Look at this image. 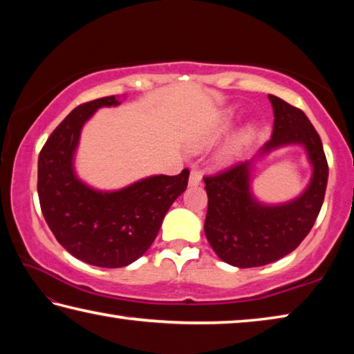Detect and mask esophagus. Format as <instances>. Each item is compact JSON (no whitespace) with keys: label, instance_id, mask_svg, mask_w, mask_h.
Returning a JSON list of instances; mask_svg holds the SVG:
<instances>
[{"label":"esophagus","instance_id":"esophagus-1","mask_svg":"<svg viewBox=\"0 0 354 354\" xmlns=\"http://www.w3.org/2000/svg\"><path fill=\"white\" fill-rule=\"evenodd\" d=\"M202 182V172L199 169H191L189 172V187H197Z\"/></svg>","mask_w":354,"mask_h":354}]
</instances>
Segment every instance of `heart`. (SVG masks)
<instances>
[{"mask_svg": "<svg viewBox=\"0 0 354 354\" xmlns=\"http://www.w3.org/2000/svg\"><path fill=\"white\" fill-rule=\"evenodd\" d=\"M232 118H233V111H225V113L216 121L214 126L209 127L207 132H203L201 136H197L193 146L196 149H203V147L212 146L213 142L218 141L221 136L227 132L228 127L232 126ZM247 136H249V132L241 135V141H244Z\"/></svg>", "mask_w": 354, "mask_h": 354, "instance_id": "heart-1", "label": "heart"}]
</instances>
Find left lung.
Returning a JSON list of instances; mask_svg holds the SVG:
<instances>
[{"mask_svg": "<svg viewBox=\"0 0 354 354\" xmlns=\"http://www.w3.org/2000/svg\"><path fill=\"white\" fill-rule=\"evenodd\" d=\"M274 109L272 138L255 157L205 177L208 212L205 234L222 261L234 268H259L289 255L311 232L325 199L328 163L319 133L300 109L269 95ZM301 145L313 166L307 189L295 200L269 206L251 193L252 165L286 145Z\"/></svg>", "mask_w": 354, "mask_h": 354, "instance_id": "8db88e82", "label": "left lung"}]
</instances>
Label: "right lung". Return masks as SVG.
<instances>
[{"label": "right lung", "instance_id": "right-lung-1", "mask_svg": "<svg viewBox=\"0 0 354 354\" xmlns=\"http://www.w3.org/2000/svg\"><path fill=\"white\" fill-rule=\"evenodd\" d=\"M120 104L116 96H107L74 109L43 146L37 182L41 213L60 245L80 261L109 269L145 255L189 177L183 169L178 176H151L116 191H99L80 180L74 155L84 124L97 109Z\"/></svg>", "mask_w": 354, "mask_h": 354}]
</instances>
